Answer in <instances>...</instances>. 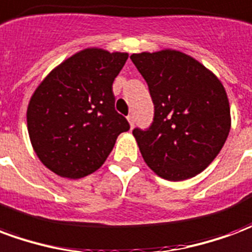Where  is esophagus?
<instances>
[{"label":"esophagus","instance_id":"34e87169","mask_svg":"<svg viewBox=\"0 0 252 252\" xmlns=\"http://www.w3.org/2000/svg\"><path fill=\"white\" fill-rule=\"evenodd\" d=\"M126 120H128V123H129V126H131V128L133 126V124H135V120H133V116L129 115L128 117H126Z\"/></svg>","mask_w":252,"mask_h":252}]
</instances>
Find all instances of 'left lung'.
<instances>
[{
	"mask_svg": "<svg viewBox=\"0 0 252 252\" xmlns=\"http://www.w3.org/2000/svg\"><path fill=\"white\" fill-rule=\"evenodd\" d=\"M155 105L153 126L133 129L144 162L167 181L193 178L215 160L231 129L221 81L197 59L166 48L132 54Z\"/></svg>",
	"mask_w": 252,
	"mask_h": 252,
	"instance_id": "8db88e82",
	"label": "left lung"
}]
</instances>
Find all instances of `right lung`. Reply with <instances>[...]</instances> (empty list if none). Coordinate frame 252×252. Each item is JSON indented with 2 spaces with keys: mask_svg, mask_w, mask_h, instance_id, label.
<instances>
[{
  "mask_svg": "<svg viewBox=\"0 0 252 252\" xmlns=\"http://www.w3.org/2000/svg\"><path fill=\"white\" fill-rule=\"evenodd\" d=\"M126 52L90 47L64 59L32 94L27 126L33 151L47 169L78 180L104 164L117 136L129 129L115 110L112 85Z\"/></svg>",
  "mask_w": 252,
  "mask_h": 252,
  "instance_id": "obj_1",
  "label": "right lung"
}]
</instances>
